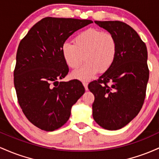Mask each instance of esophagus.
Returning a JSON list of instances; mask_svg holds the SVG:
<instances>
[{
    "label": "esophagus",
    "instance_id": "esophagus-1",
    "mask_svg": "<svg viewBox=\"0 0 159 159\" xmlns=\"http://www.w3.org/2000/svg\"><path fill=\"white\" fill-rule=\"evenodd\" d=\"M83 85H84L85 91H88V89H88V83H87V82L83 81Z\"/></svg>",
    "mask_w": 159,
    "mask_h": 159
}]
</instances>
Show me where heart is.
Masks as SVG:
<instances>
[{
  "instance_id": "1",
  "label": "heart",
  "mask_w": 159,
  "mask_h": 159,
  "mask_svg": "<svg viewBox=\"0 0 159 159\" xmlns=\"http://www.w3.org/2000/svg\"><path fill=\"white\" fill-rule=\"evenodd\" d=\"M74 44L65 42L61 45V54L66 64L73 71L71 76L74 79L87 81L94 77L97 73L108 70L115 61L117 56V41L115 36L109 32L96 28H89L76 35Z\"/></svg>"
}]
</instances>
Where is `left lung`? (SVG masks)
Here are the masks:
<instances>
[{
  "instance_id": "obj_1",
  "label": "left lung",
  "mask_w": 159,
  "mask_h": 159,
  "mask_svg": "<svg viewBox=\"0 0 159 159\" xmlns=\"http://www.w3.org/2000/svg\"><path fill=\"white\" fill-rule=\"evenodd\" d=\"M94 22L113 34L117 41L113 65L88 86L94 95V121L104 129L113 131L128 125L141 110L149 75L147 49L138 34L125 22Z\"/></svg>"
}]
</instances>
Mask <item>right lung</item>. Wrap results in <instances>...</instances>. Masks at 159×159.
I'll return each mask as SVG.
<instances>
[{
	"label": "right lung",
	"mask_w": 159,
	"mask_h": 159,
	"mask_svg": "<svg viewBox=\"0 0 159 159\" xmlns=\"http://www.w3.org/2000/svg\"><path fill=\"white\" fill-rule=\"evenodd\" d=\"M92 20L46 17L37 22L19 43L14 70L18 102L26 118L46 131L61 127L70 110L84 94L80 81L58 82L68 74L61 45Z\"/></svg>",
	"instance_id": "add662e5"
}]
</instances>
